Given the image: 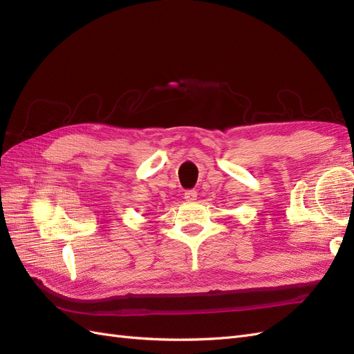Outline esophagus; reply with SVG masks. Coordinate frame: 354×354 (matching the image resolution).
Segmentation results:
<instances>
[{"mask_svg": "<svg viewBox=\"0 0 354 354\" xmlns=\"http://www.w3.org/2000/svg\"><path fill=\"white\" fill-rule=\"evenodd\" d=\"M196 198H198L196 190H186V192H185V199H186L187 202H195Z\"/></svg>", "mask_w": 354, "mask_h": 354, "instance_id": "esophagus-1", "label": "esophagus"}]
</instances>
